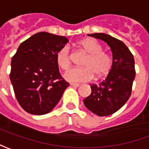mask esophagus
Wrapping results in <instances>:
<instances>
[{
	"mask_svg": "<svg viewBox=\"0 0 149 149\" xmlns=\"http://www.w3.org/2000/svg\"><path fill=\"white\" fill-rule=\"evenodd\" d=\"M72 86H73V87H76V88H77L80 86V84H77V83H72L71 84Z\"/></svg>",
	"mask_w": 149,
	"mask_h": 149,
	"instance_id": "esophagus-1",
	"label": "esophagus"
}]
</instances>
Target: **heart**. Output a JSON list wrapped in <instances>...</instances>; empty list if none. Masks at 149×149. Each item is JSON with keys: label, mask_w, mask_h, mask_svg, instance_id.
I'll list each match as a JSON object with an SVG mask.
<instances>
[{"label": "heart", "mask_w": 149, "mask_h": 149, "mask_svg": "<svg viewBox=\"0 0 149 149\" xmlns=\"http://www.w3.org/2000/svg\"><path fill=\"white\" fill-rule=\"evenodd\" d=\"M81 49L89 55L83 63L84 68H73L64 74L69 82H85L93 78L103 77L112 68V61L103 52V48L97 40L84 39L79 43ZM56 62L62 70H67L71 65V53L68 45L62 46L56 53Z\"/></svg>", "instance_id": "1"}]
</instances>
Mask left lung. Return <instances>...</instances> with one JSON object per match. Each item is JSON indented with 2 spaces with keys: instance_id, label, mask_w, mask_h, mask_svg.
Wrapping results in <instances>:
<instances>
[{
  "instance_id": "1",
  "label": "left lung",
  "mask_w": 149,
  "mask_h": 149,
  "mask_svg": "<svg viewBox=\"0 0 149 149\" xmlns=\"http://www.w3.org/2000/svg\"><path fill=\"white\" fill-rule=\"evenodd\" d=\"M88 36L100 39L109 46L112 65L106 78L99 84H92V93L84 100L88 109L100 116H106L118 111L131 96L135 79L133 55L121 40L109 34L93 33Z\"/></svg>"
}]
</instances>
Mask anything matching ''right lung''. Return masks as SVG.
Returning a JSON list of instances; mask_svg holds the SVG:
<instances>
[{"mask_svg":"<svg viewBox=\"0 0 149 149\" xmlns=\"http://www.w3.org/2000/svg\"><path fill=\"white\" fill-rule=\"evenodd\" d=\"M68 40L46 32L30 37L12 58L10 81L21 108L33 115L51 112L69 86L59 72L56 53Z\"/></svg>","mask_w":149,"mask_h":149,"instance_id":"right-lung-1","label":"right lung"}]
</instances>
